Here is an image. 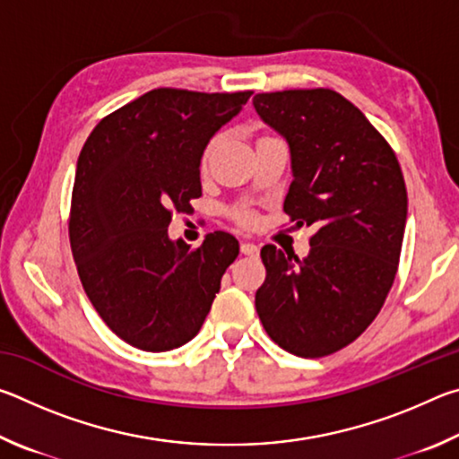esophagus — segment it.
<instances>
[{
  "instance_id": "esophagus-1",
  "label": "esophagus",
  "mask_w": 459,
  "mask_h": 459,
  "mask_svg": "<svg viewBox=\"0 0 459 459\" xmlns=\"http://www.w3.org/2000/svg\"><path fill=\"white\" fill-rule=\"evenodd\" d=\"M240 253L247 255V257H257L259 247L253 245V243H243V245H240Z\"/></svg>"
}]
</instances>
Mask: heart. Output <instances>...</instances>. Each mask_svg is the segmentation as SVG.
Instances as JSON below:
<instances>
[{
  "label": "heart",
  "mask_w": 459,
  "mask_h": 459,
  "mask_svg": "<svg viewBox=\"0 0 459 459\" xmlns=\"http://www.w3.org/2000/svg\"><path fill=\"white\" fill-rule=\"evenodd\" d=\"M208 152H211V147H208V150L204 152V161L208 158ZM235 219L240 221L243 224H251L255 221V216H253V212H248V211H237L235 212Z\"/></svg>",
  "instance_id": "heart-1"
}]
</instances>
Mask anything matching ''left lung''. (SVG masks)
I'll use <instances>...</instances> for the list:
<instances>
[{"label": "left lung", "mask_w": 459, "mask_h": 459, "mask_svg": "<svg viewBox=\"0 0 459 459\" xmlns=\"http://www.w3.org/2000/svg\"><path fill=\"white\" fill-rule=\"evenodd\" d=\"M291 152L283 212L314 227L307 257L261 248L255 295L269 338L301 359L342 351L378 316L399 269L407 188L397 155L359 107L332 89L253 97Z\"/></svg>", "instance_id": "left-lung-1"}]
</instances>
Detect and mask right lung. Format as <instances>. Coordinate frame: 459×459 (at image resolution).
<instances>
[{
	"label": "right lung",
	"mask_w": 459,
	"mask_h": 459,
	"mask_svg": "<svg viewBox=\"0 0 459 459\" xmlns=\"http://www.w3.org/2000/svg\"><path fill=\"white\" fill-rule=\"evenodd\" d=\"M253 92L153 89L97 123L73 186L68 237L97 314L145 352L186 344L204 324L238 240L214 230L172 243L174 212L202 196L200 158Z\"/></svg>",
	"instance_id": "1"
}]
</instances>
